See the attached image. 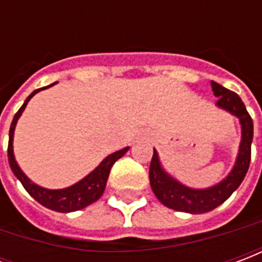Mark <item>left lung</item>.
Masks as SVG:
<instances>
[{"mask_svg": "<svg viewBox=\"0 0 262 262\" xmlns=\"http://www.w3.org/2000/svg\"><path fill=\"white\" fill-rule=\"evenodd\" d=\"M212 91L217 98L216 106L236 116L242 126V140L238 146L234 165L230 172L217 184L209 188H191L170 176L161 164V160L154 148L153 159L150 164V185L154 195L164 206L178 212H187L191 214L206 213L217 208L229 199L230 195L244 180L247 174L250 159H251V143H253V119L248 115L246 105L236 92L227 90L214 81H210Z\"/></svg>", "mask_w": 262, "mask_h": 262, "instance_id": "left-lung-1", "label": "left lung"}]
</instances>
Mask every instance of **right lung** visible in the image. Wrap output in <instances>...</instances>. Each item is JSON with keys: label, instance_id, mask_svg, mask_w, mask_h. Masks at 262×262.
Instances as JSON below:
<instances>
[{"label": "right lung", "instance_id": "obj_1", "mask_svg": "<svg viewBox=\"0 0 262 262\" xmlns=\"http://www.w3.org/2000/svg\"><path fill=\"white\" fill-rule=\"evenodd\" d=\"M54 84H56V82H53V84H50V85L48 86L39 88V90H35L29 97L26 98L25 102L20 106L19 111L15 114L14 119H12V123H11V127H9L8 161L9 167H11V170H12V172L15 174V177L19 180L20 184L24 185V188H25L26 191H28V193H29L33 199H36L37 202L40 203V205H43L45 208L52 209V210H56V212H60V213H70V212H75V210L86 208L88 205L97 202L98 199L102 196L112 165L115 164L116 160H119L122 156H125V154L127 153L129 147H125L122 148V150L115 151V153L109 154L108 157H105V159L99 163V165L95 167L88 176H85L82 180H80L78 182H75V184H73V185H70V187L67 188H61V189H49V188L40 187V185L35 184L32 180H29L25 172L20 170V167L18 165V163H16V160H15V127H16V123H18V119L20 118L22 112L25 111L26 105L31 101V98L39 91L53 86Z\"/></svg>", "mask_w": 262, "mask_h": 262}]
</instances>
